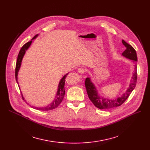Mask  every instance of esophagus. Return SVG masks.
<instances>
[{"mask_svg": "<svg viewBox=\"0 0 150 150\" xmlns=\"http://www.w3.org/2000/svg\"><path fill=\"white\" fill-rule=\"evenodd\" d=\"M85 72H86V70H85L84 68L81 67V68H80L79 69H78V72H79V73L81 74H84Z\"/></svg>", "mask_w": 150, "mask_h": 150, "instance_id": "1", "label": "esophagus"}]
</instances>
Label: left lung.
<instances>
[{"mask_svg":"<svg viewBox=\"0 0 150 150\" xmlns=\"http://www.w3.org/2000/svg\"><path fill=\"white\" fill-rule=\"evenodd\" d=\"M123 44L126 47V49L123 53L122 56L125 58L132 60L133 62L136 63L137 61V57L136 50L133 47L122 40ZM134 70L132 74V76L130 80L127 89L122 95L115 98H104L100 96L98 91L96 87L95 84L92 81L91 78H86L85 81V86L88 97L93 104L97 108L102 110L111 109L122 105L127 100L132 91L135 88L137 83V66L134 65Z\"/></svg>","mask_w":150,"mask_h":150,"instance_id":"left-lung-1","label":"left lung"}]
</instances>
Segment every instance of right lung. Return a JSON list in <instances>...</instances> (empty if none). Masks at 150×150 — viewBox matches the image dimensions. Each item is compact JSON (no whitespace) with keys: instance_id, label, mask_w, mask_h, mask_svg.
<instances>
[{"instance_id":"obj_1","label":"right lung","mask_w":150,"mask_h":150,"mask_svg":"<svg viewBox=\"0 0 150 150\" xmlns=\"http://www.w3.org/2000/svg\"><path fill=\"white\" fill-rule=\"evenodd\" d=\"M38 36V35H36V36H35L30 41L27 42L25 44L23 45L22 46V47L21 48V49L19 51V53L18 54V59H17V61H16V69H15V78H16V82L19 86V83H18V72L20 70L21 66V64H22V59L24 57V54L26 52V51L28 49V48L30 47V46L31 45V43H32V40H34L35 39H36L37 37ZM69 73L66 74L64 76H63L61 79L59 81V83L58 84V91L56 94V96H55V98L53 100V101H52V103H51L50 104H49L48 106H46L44 107H35V106H31L32 108L39 110V111H49V110H52L56 108H57L59 105L61 103V101H62L63 98H64V95H65V88H64V85H65V81H66V78L67 76ZM20 89V88H19ZM22 94V97L23 100H24L25 101H26V100H25V98H23L22 93L21 92ZM28 105V103H27Z\"/></svg>"}]
</instances>
